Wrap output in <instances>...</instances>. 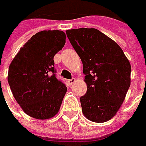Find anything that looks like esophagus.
<instances>
[{"label": "esophagus", "mask_w": 146, "mask_h": 146, "mask_svg": "<svg viewBox=\"0 0 146 146\" xmlns=\"http://www.w3.org/2000/svg\"><path fill=\"white\" fill-rule=\"evenodd\" d=\"M67 82H68V84H69L70 85H71V84H73L76 82V79H74V78H73V79H71V80H69Z\"/></svg>", "instance_id": "34e87169"}]
</instances>
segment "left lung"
<instances>
[{
	"label": "left lung",
	"instance_id": "1",
	"mask_svg": "<svg viewBox=\"0 0 146 146\" xmlns=\"http://www.w3.org/2000/svg\"><path fill=\"white\" fill-rule=\"evenodd\" d=\"M83 63L87 93L80 98L82 112L88 120L112 119L123 102L131 84V64L112 39L95 28L66 31Z\"/></svg>",
	"mask_w": 146,
	"mask_h": 146
}]
</instances>
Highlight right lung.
Wrapping results in <instances>:
<instances>
[{
	"mask_svg": "<svg viewBox=\"0 0 146 146\" xmlns=\"http://www.w3.org/2000/svg\"><path fill=\"white\" fill-rule=\"evenodd\" d=\"M62 31H42L32 36L9 65L8 83L26 114L48 119L58 114L67 88L55 76L53 57L63 48Z\"/></svg>",
	"mask_w": 146,
	"mask_h": 146,
	"instance_id": "1",
	"label": "right lung"
}]
</instances>
